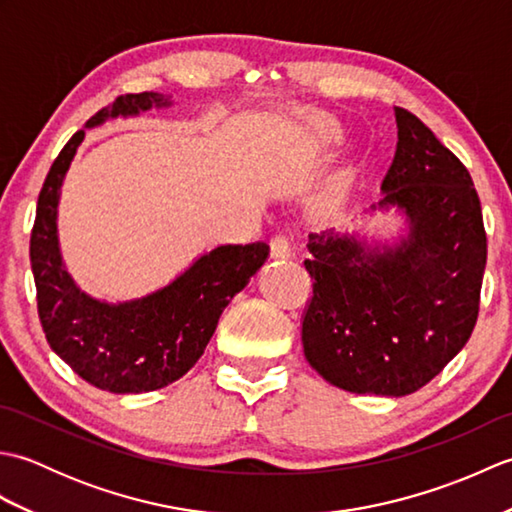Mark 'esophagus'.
<instances>
[{
  "instance_id": "1",
  "label": "esophagus",
  "mask_w": 512,
  "mask_h": 512,
  "mask_svg": "<svg viewBox=\"0 0 512 512\" xmlns=\"http://www.w3.org/2000/svg\"><path fill=\"white\" fill-rule=\"evenodd\" d=\"M270 255H273V259H288L292 255L290 242L284 235L273 237V242H270Z\"/></svg>"
}]
</instances>
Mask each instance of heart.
<instances>
[{
  "label": "heart",
  "mask_w": 512,
  "mask_h": 512,
  "mask_svg": "<svg viewBox=\"0 0 512 512\" xmlns=\"http://www.w3.org/2000/svg\"><path fill=\"white\" fill-rule=\"evenodd\" d=\"M308 138L312 147L330 149L343 140V127L334 116L314 114L308 118Z\"/></svg>",
  "instance_id": "heart-1"
}]
</instances>
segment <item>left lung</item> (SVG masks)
Returning <instances> with one entry per match:
<instances>
[{
    "label": "left lung",
    "mask_w": 512,
    "mask_h": 512,
    "mask_svg": "<svg viewBox=\"0 0 512 512\" xmlns=\"http://www.w3.org/2000/svg\"><path fill=\"white\" fill-rule=\"evenodd\" d=\"M398 143L372 211L396 209L407 233L369 244L312 233V301L303 354L352 394L400 398L436 378L469 341L486 268L482 206L462 162L418 116L396 107Z\"/></svg>",
    "instance_id": "obj_1"
}]
</instances>
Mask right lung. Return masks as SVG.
<instances>
[{"label": "right lung", "mask_w": 512, "mask_h": 512, "mask_svg": "<svg viewBox=\"0 0 512 512\" xmlns=\"http://www.w3.org/2000/svg\"><path fill=\"white\" fill-rule=\"evenodd\" d=\"M169 105V96L158 92L125 94L85 129ZM85 129L61 149L39 193L30 235L39 319L52 350L83 380L112 394H143L171 385L198 363L220 314L264 266L270 248L264 242L217 246L140 299L107 303L85 295L65 270L57 228L61 187Z\"/></svg>", "instance_id": "obj_1"}]
</instances>
